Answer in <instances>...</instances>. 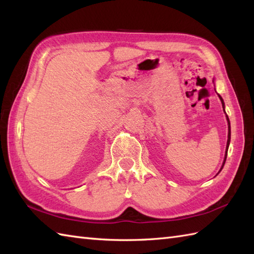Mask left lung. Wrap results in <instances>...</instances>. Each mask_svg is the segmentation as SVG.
Wrapping results in <instances>:
<instances>
[{"instance_id": "8db88e82", "label": "left lung", "mask_w": 254, "mask_h": 254, "mask_svg": "<svg viewBox=\"0 0 254 254\" xmlns=\"http://www.w3.org/2000/svg\"><path fill=\"white\" fill-rule=\"evenodd\" d=\"M219 96V95H218ZM219 98H220V100H222V104H223V107H224V100H223V98L222 97L219 96ZM225 111V110H224ZM227 121H228V141H227V148H226V155H225V159H224V163H223V167H224V165H225V161H226V158H227V150H228V146H229V143H230V123H229V119H228V117H227ZM223 167H222V169H223ZM220 169V170H222Z\"/></svg>"}]
</instances>
